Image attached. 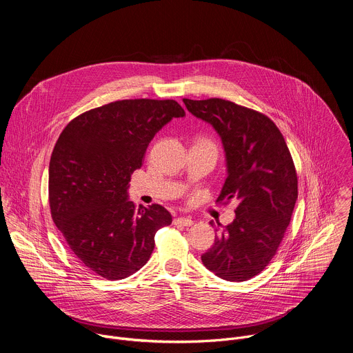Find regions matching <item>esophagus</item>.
<instances>
[{
  "label": "esophagus",
  "mask_w": 353,
  "mask_h": 353,
  "mask_svg": "<svg viewBox=\"0 0 353 353\" xmlns=\"http://www.w3.org/2000/svg\"><path fill=\"white\" fill-rule=\"evenodd\" d=\"M194 223V221L190 216H179L174 219V225H180V226H191Z\"/></svg>",
  "instance_id": "obj_1"
}]
</instances>
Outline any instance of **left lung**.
<instances>
[{
	"label": "left lung",
	"mask_w": 353,
	"mask_h": 353,
	"mask_svg": "<svg viewBox=\"0 0 353 353\" xmlns=\"http://www.w3.org/2000/svg\"><path fill=\"white\" fill-rule=\"evenodd\" d=\"M183 102L222 141L228 176L216 201H239L236 218L221 226L201 260L225 281H247L268 265L290 222L297 199L290 152L276 125L259 112L223 99Z\"/></svg>",
	"instance_id": "1"
}]
</instances>
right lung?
Masks as SVG:
<instances>
[{"label": "right lung", "instance_id": "right-lung-1", "mask_svg": "<svg viewBox=\"0 0 353 353\" xmlns=\"http://www.w3.org/2000/svg\"><path fill=\"white\" fill-rule=\"evenodd\" d=\"M184 116L176 100H119L61 132L48 168L50 208L74 256L94 274L132 275L152 254L155 233L172 223L162 205L135 208L128 188L149 142Z\"/></svg>", "mask_w": 353, "mask_h": 353}]
</instances>
